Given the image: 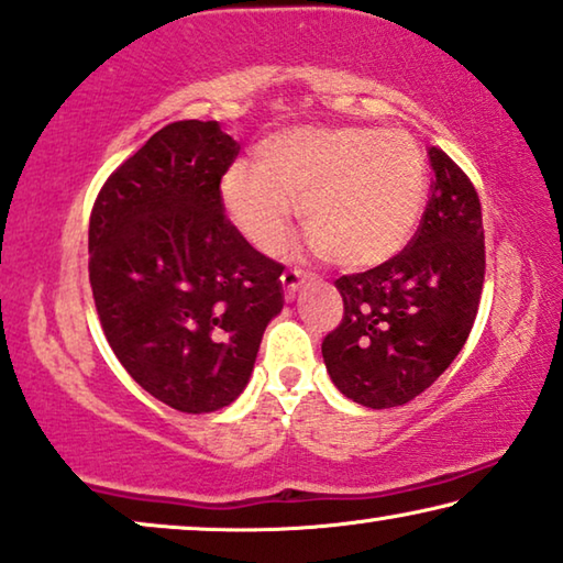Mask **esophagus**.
Returning <instances> with one entry per match:
<instances>
[{"mask_svg":"<svg viewBox=\"0 0 563 563\" xmlns=\"http://www.w3.org/2000/svg\"><path fill=\"white\" fill-rule=\"evenodd\" d=\"M306 278H308V275H306L303 271H296V267H290V271H285V273L280 275V283H283L285 296H288V298L296 296V290L300 288V285H303Z\"/></svg>","mask_w":563,"mask_h":563,"instance_id":"esophagus-1","label":"esophagus"}]
</instances>
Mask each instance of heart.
I'll list each match as a JSON object with an SVG mask.
<instances>
[{"label":"heart","mask_w":563,"mask_h":563,"mask_svg":"<svg viewBox=\"0 0 563 563\" xmlns=\"http://www.w3.org/2000/svg\"><path fill=\"white\" fill-rule=\"evenodd\" d=\"M429 194V163L413 134L377 126H296L236 163L221 196L236 229L263 252L288 242L296 201L316 247L344 267H375L406 247Z\"/></svg>","instance_id":"1"}]
</instances>
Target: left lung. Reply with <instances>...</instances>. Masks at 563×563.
Listing matches in <instances>:
<instances>
[{"mask_svg": "<svg viewBox=\"0 0 563 563\" xmlns=\"http://www.w3.org/2000/svg\"><path fill=\"white\" fill-rule=\"evenodd\" d=\"M431 199L408 247L367 273L342 275V323L321 344L339 390L364 408L413 400L470 336L485 283V229L472 180L429 150Z\"/></svg>", "mask_w": 563, "mask_h": 563, "instance_id": "left-lung-1", "label": "left lung"}]
</instances>
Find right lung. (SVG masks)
<instances>
[{"label":"right lung","mask_w":563,"mask_h":563,"mask_svg":"<svg viewBox=\"0 0 563 563\" xmlns=\"http://www.w3.org/2000/svg\"><path fill=\"white\" fill-rule=\"evenodd\" d=\"M236 155L219 122L163 126L107 178L89 221L107 342L142 390L180 413L240 398L283 308V265L224 217L219 186Z\"/></svg>","instance_id":"right-lung-1"}]
</instances>
